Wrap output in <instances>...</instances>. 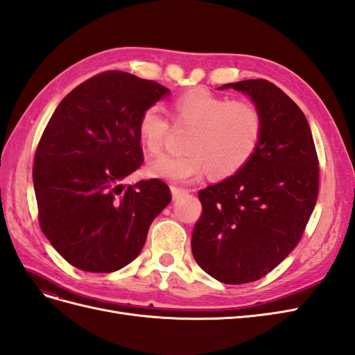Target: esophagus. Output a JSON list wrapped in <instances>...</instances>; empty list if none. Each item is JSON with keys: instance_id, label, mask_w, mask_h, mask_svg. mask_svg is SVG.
Wrapping results in <instances>:
<instances>
[{"instance_id": "1", "label": "esophagus", "mask_w": 355, "mask_h": 355, "mask_svg": "<svg viewBox=\"0 0 355 355\" xmlns=\"http://www.w3.org/2000/svg\"><path fill=\"white\" fill-rule=\"evenodd\" d=\"M170 191H171V196H173V198H175V200H176V198H179V197H182V196L188 194V189L178 188V187H171V188H170Z\"/></svg>"}]
</instances>
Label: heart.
Instances as JSON below:
<instances>
[{"label":"heart","mask_w":355,"mask_h":355,"mask_svg":"<svg viewBox=\"0 0 355 355\" xmlns=\"http://www.w3.org/2000/svg\"><path fill=\"white\" fill-rule=\"evenodd\" d=\"M178 125H189L182 155H167L149 164L148 173L170 182H189L210 170L216 178L239 173L259 148L263 120L254 105L231 101L207 89L180 93L171 102ZM170 135L168 118L157 105L148 106L137 120V136L145 151L158 155Z\"/></svg>","instance_id":"1"}]
</instances>
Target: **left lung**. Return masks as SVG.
Wrapping results in <instances>:
<instances>
[{"mask_svg": "<svg viewBox=\"0 0 355 355\" xmlns=\"http://www.w3.org/2000/svg\"><path fill=\"white\" fill-rule=\"evenodd\" d=\"M249 94L263 120L253 158L239 173L198 192L191 239L197 263L225 284L256 282L286 259L305 231L318 196V157L304 112L275 84H225Z\"/></svg>", "mask_w": 355, "mask_h": 355, "instance_id": "obj_1", "label": "left lung"}]
</instances>
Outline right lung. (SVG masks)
<instances>
[{
  "instance_id": "1",
  "label": "right lung",
  "mask_w": 355,
  "mask_h": 355,
  "mask_svg": "<svg viewBox=\"0 0 355 355\" xmlns=\"http://www.w3.org/2000/svg\"><path fill=\"white\" fill-rule=\"evenodd\" d=\"M168 92L106 71L67 94L44 128L32 170L40 227L78 270L114 272L130 263L171 201L159 179L123 184L144 163L139 116Z\"/></svg>"
}]
</instances>
